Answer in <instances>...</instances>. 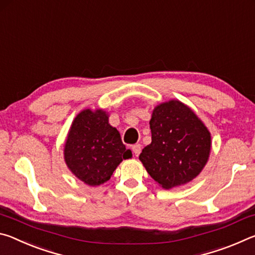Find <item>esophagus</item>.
I'll list each match as a JSON object with an SVG mask.
<instances>
[{"instance_id": "1", "label": "esophagus", "mask_w": 255, "mask_h": 255, "mask_svg": "<svg viewBox=\"0 0 255 255\" xmlns=\"http://www.w3.org/2000/svg\"><path fill=\"white\" fill-rule=\"evenodd\" d=\"M131 148H132L133 154H135L136 156H138V155H139V153H140V150H141V145L140 144H135Z\"/></svg>"}]
</instances>
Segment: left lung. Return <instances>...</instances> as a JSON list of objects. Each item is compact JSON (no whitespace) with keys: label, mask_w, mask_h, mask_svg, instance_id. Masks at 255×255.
<instances>
[{"label":"left lung","mask_w":255,"mask_h":255,"mask_svg":"<svg viewBox=\"0 0 255 255\" xmlns=\"http://www.w3.org/2000/svg\"><path fill=\"white\" fill-rule=\"evenodd\" d=\"M152 143L139 159L148 174L171 189L195 179L209 157L208 129L190 108L172 100L155 108L149 122Z\"/></svg>","instance_id":"obj_1"}]
</instances>
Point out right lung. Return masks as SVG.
I'll use <instances>...</instances> for the list:
<instances>
[{
	"label": "right lung",
	"instance_id": "1",
	"mask_svg": "<svg viewBox=\"0 0 255 255\" xmlns=\"http://www.w3.org/2000/svg\"><path fill=\"white\" fill-rule=\"evenodd\" d=\"M64 157L68 169L84 183L100 185L111 178L123 159L131 157V152L108 123L105 111L86 109L72 124Z\"/></svg>",
	"mask_w": 255,
	"mask_h": 255
}]
</instances>
